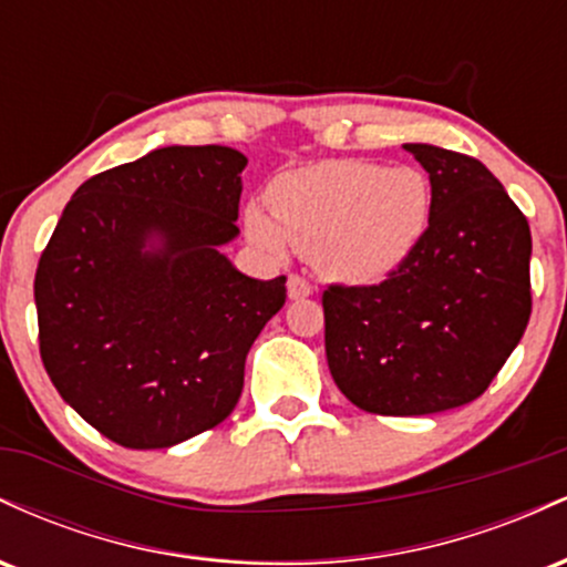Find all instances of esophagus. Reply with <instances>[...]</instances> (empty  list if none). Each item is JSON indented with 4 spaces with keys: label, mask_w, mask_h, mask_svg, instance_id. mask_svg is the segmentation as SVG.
<instances>
[{
    "label": "esophagus",
    "mask_w": 567,
    "mask_h": 567,
    "mask_svg": "<svg viewBox=\"0 0 567 567\" xmlns=\"http://www.w3.org/2000/svg\"><path fill=\"white\" fill-rule=\"evenodd\" d=\"M315 292V288H311V282L301 275H290L288 277V296L292 298V301H301V298L311 296Z\"/></svg>",
    "instance_id": "1"
}]
</instances>
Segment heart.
Returning <instances> with one entry per match:
<instances>
[{"label": "heart", "mask_w": 567, "mask_h": 567, "mask_svg": "<svg viewBox=\"0 0 567 567\" xmlns=\"http://www.w3.org/2000/svg\"><path fill=\"white\" fill-rule=\"evenodd\" d=\"M269 210L247 207V234L269 250L292 245L328 277L375 282L413 256L432 218V184L415 167L333 159L279 175Z\"/></svg>", "instance_id": "obj_1"}]
</instances>
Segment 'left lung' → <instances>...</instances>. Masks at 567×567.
I'll list each match as a JSON object with an SVG mask.
<instances>
[{"label": "left lung", "mask_w": 567, "mask_h": 567, "mask_svg": "<svg viewBox=\"0 0 567 567\" xmlns=\"http://www.w3.org/2000/svg\"><path fill=\"white\" fill-rule=\"evenodd\" d=\"M432 184L413 256L379 285H328L324 351L347 400L379 415L477 400L530 320V226L480 159L405 143Z\"/></svg>", "instance_id": "1"}]
</instances>
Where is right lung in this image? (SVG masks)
Returning <instances> with one entry per match:
<instances>
[{
  "mask_svg": "<svg viewBox=\"0 0 567 567\" xmlns=\"http://www.w3.org/2000/svg\"><path fill=\"white\" fill-rule=\"evenodd\" d=\"M245 165L229 146H167L97 173L42 250L44 370L116 445L171 447L218 426L243 394L247 351L288 298L285 277L252 279L218 250L239 234Z\"/></svg>",
  "mask_w": 567,
  "mask_h": 567,
  "instance_id": "right-lung-1",
  "label": "right lung"
}]
</instances>
